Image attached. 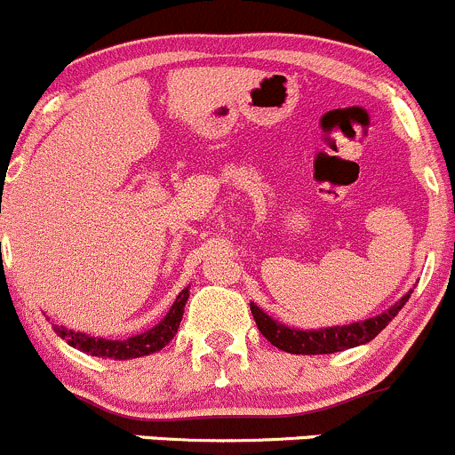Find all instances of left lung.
Instances as JSON below:
<instances>
[{
	"mask_svg": "<svg viewBox=\"0 0 455 455\" xmlns=\"http://www.w3.org/2000/svg\"><path fill=\"white\" fill-rule=\"evenodd\" d=\"M411 293V291H410ZM407 296H403L395 307L387 308L386 313L377 317H370L366 322H357V324L348 326H329V329L320 331H298L289 329V326L278 324L275 320H271L262 308L251 304V315H254L256 326L265 335V339H269L275 348L284 350V353L291 355H329V353H339V350L355 348V346H362L366 341L374 339L387 324L392 322V317L401 311L403 304L407 302Z\"/></svg>",
	"mask_w": 455,
	"mask_h": 455,
	"instance_id": "left-lung-1",
	"label": "left lung"
}]
</instances>
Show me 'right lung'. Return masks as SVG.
Returning <instances> with one entry per match:
<instances>
[{"label": "right lung", "mask_w": 455, "mask_h": 455, "mask_svg": "<svg viewBox=\"0 0 455 455\" xmlns=\"http://www.w3.org/2000/svg\"><path fill=\"white\" fill-rule=\"evenodd\" d=\"M186 299H188V289L177 296L172 302L171 311L166 313L162 322L157 326H153L151 331L142 332V335L129 337L124 341H111V339H96V337H89L85 332L68 331L65 326H56L54 331L60 339L68 341L74 348L83 350V353L92 355V357H105V359H135L144 357V355H153L157 350H162L168 341L175 337L177 329H180L181 315H184Z\"/></svg>", "instance_id": "add662e5"}]
</instances>
